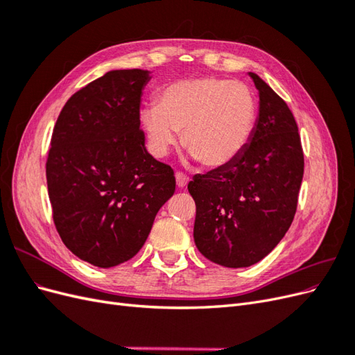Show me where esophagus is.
Listing matches in <instances>:
<instances>
[{"mask_svg":"<svg viewBox=\"0 0 355 355\" xmlns=\"http://www.w3.org/2000/svg\"><path fill=\"white\" fill-rule=\"evenodd\" d=\"M175 179H176V187L178 188H185L188 185V180H189L184 173H176Z\"/></svg>","mask_w":355,"mask_h":355,"instance_id":"obj_1","label":"esophagus"}]
</instances>
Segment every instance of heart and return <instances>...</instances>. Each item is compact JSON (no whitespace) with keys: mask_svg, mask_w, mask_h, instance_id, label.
<instances>
[{"mask_svg":"<svg viewBox=\"0 0 355 355\" xmlns=\"http://www.w3.org/2000/svg\"><path fill=\"white\" fill-rule=\"evenodd\" d=\"M256 105L245 84L222 78H194L171 83L158 94V106H146L141 123L148 148L166 157L182 145L192 159L209 168L227 167L250 141Z\"/></svg>","mask_w":355,"mask_h":355,"instance_id":"heart-1","label":"heart"}]
</instances>
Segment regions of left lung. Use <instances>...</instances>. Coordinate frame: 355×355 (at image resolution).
<instances>
[{"label": "left lung", "mask_w": 355, "mask_h": 355, "mask_svg": "<svg viewBox=\"0 0 355 355\" xmlns=\"http://www.w3.org/2000/svg\"><path fill=\"white\" fill-rule=\"evenodd\" d=\"M259 112L243 154L227 167L196 175L194 241L209 261L227 268L254 265L272 252L293 222L304 178L297 124L287 103L259 75Z\"/></svg>", "instance_id": "1"}]
</instances>
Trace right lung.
Segmentation results:
<instances>
[{
	"mask_svg": "<svg viewBox=\"0 0 355 355\" xmlns=\"http://www.w3.org/2000/svg\"><path fill=\"white\" fill-rule=\"evenodd\" d=\"M151 71L114 69L63 106L51 136L47 189L62 241L81 261L120 265L142 249L173 196V170L149 155L141 98Z\"/></svg>",
	"mask_w": 355,
	"mask_h": 355,
	"instance_id": "1",
	"label": "right lung"
}]
</instances>
